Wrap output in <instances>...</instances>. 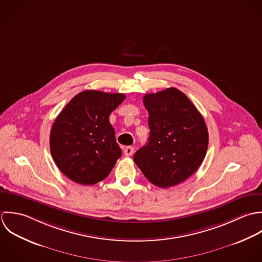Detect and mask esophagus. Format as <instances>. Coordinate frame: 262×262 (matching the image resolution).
Segmentation results:
<instances>
[{
  "instance_id": "esophagus-1",
  "label": "esophagus",
  "mask_w": 262,
  "mask_h": 262,
  "mask_svg": "<svg viewBox=\"0 0 262 262\" xmlns=\"http://www.w3.org/2000/svg\"><path fill=\"white\" fill-rule=\"evenodd\" d=\"M134 152H135V149L133 148V147H126L125 149H124V151H123V154H124V156H126V157H129V156H132L133 154H134Z\"/></svg>"
}]
</instances>
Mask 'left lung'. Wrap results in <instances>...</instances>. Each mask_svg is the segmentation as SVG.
Wrapping results in <instances>:
<instances>
[{
  "label": "left lung",
  "instance_id": "1",
  "mask_svg": "<svg viewBox=\"0 0 262 262\" xmlns=\"http://www.w3.org/2000/svg\"><path fill=\"white\" fill-rule=\"evenodd\" d=\"M150 137L134 155L146 178L167 188L190 177L206 157L209 133L205 119L188 97L176 88L144 96Z\"/></svg>",
  "mask_w": 262,
  "mask_h": 262
}]
</instances>
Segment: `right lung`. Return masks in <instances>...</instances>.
Masks as SVG:
<instances>
[{
	"mask_svg": "<svg viewBox=\"0 0 262 262\" xmlns=\"http://www.w3.org/2000/svg\"><path fill=\"white\" fill-rule=\"evenodd\" d=\"M124 99L120 93L86 90L57 115L50 137L51 153L69 179L92 185L109 175L121 157L109 115Z\"/></svg>",
	"mask_w": 262,
	"mask_h": 262,
	"instance_id": "1",
	"label": "right lung"
}]
</instances>
